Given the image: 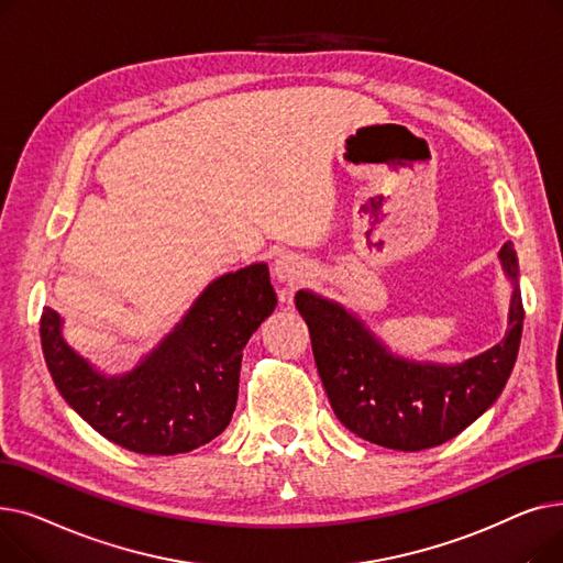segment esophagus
I'll list each match as a JSON object with an SVG mask.
<instances>
[{"label":"esophagus","mask_w":563,"mask_h":563,"mask_svg":"<svg viewBox=\"0 0 563 563\" xmlns=\"http://www.w3.org/2000/svg\"><path fill=\"white\" fill-rule=\"evenodd\" d=\"M274 274H276V278L280 283L294 285V283L303 280V276H306V262L299 255H294V253H283L274 262Z\"/></svg>","instance_id":"esophagus-1"}]
</instances>
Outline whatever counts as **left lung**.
Here are the masks:
<instances>
[{"mask_svg": "<svg viewBox=\"0 0 563 563\" xmlns=\"http://www.w3.org/2000/svg\"><path fill=\"white\" fill-rule=\"evenodd\" d=\"M497 257L511 285L507 333L452 365L399 356L353 310L312 289L297 291L323 390L349 431L380 448L420 452L452 440L497 401L514 372L525 319L514 244Z\"/></svg>", "mask_w": 563, "mask_h": 563, "instance_id": "left-lung-1", "label": "left lung"}]
</instances>
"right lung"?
<instances>
[{
  "label": "right lung",
  "mask_w": 563,
  "mask_h": 563,
  "mask_svg": "<svg viewBox=\"0 0 563 563\" xmlns=\"http://www.w3.org/2000/svg\"><path fill=\"white\" fill-rule=\"evenodd\" d=\"M276 303L264 262L223 274L125 374L86 361L66 342L62 314L43 308V356L56 390L100 435L136 454H183L230 424L242 351Z\"/></svg>",
  "instance_id": "obj_1"
}]
</instances>
